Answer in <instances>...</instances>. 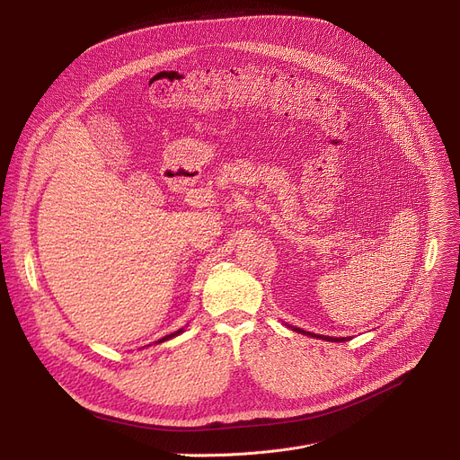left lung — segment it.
<instances>
[{
    "label": "left lung",
    "mask_w": 460,
    "mask_h": 460,
    "mask_svg": "<svg viewBox=\"0 0 460 460\" xmlns=\"http://www.w3.org/2000/svg\"><path fill=\"white\" fill-rule=\"evenodd\" d=\"M293 328V326H291ZM295 332H298V333H304V335H311V337H321V340H324V341H333V343H343V341H347V337H324V335H315V333H311V332H305V330H302V328H293Z\"/></svg>",
    "instance_id": "1"
}]
</instances>
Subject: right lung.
Masks as SVG:
<instances>
[{
    "label": "right lung",
    "mask_w": 460,
    "mask_h": 460,
    "mask_svg": "<svg viewBox=\"0 0 460 460\" xmlns=\"http://www.w3.org/2000/svg\"><path fill=\"white\" fill-rule=\"evenodd\" d=\"M181 332H182V328H181V330H177V332H175V333H169V335H165V337H162V340H160V341H158V343H164V341H167V340H172V337H175V335H179V333H181Z\"/></svg>",
    "instance_id": "right-lung-1"
}]
</instances>
